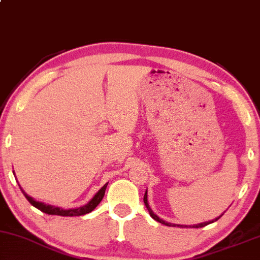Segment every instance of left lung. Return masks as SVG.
Here are the masks:
<instances>
[{"label":"left lung","mask_w":260,"mask_h":260,"mask_svg":"<svg viewBox=\"0 0 260 260\" xmlns=\"http://www.w3.org/2000/svg\"><path fill=\"white\" fill-rule=\"evenodd\" d=\"M144 203H145V207L147 208V210H149V214H150V216L152 217L153 219H155V221L157 222H159V223H161V224H165V225H167V226H180V228H202V226H206V225H208V224H210V223H214L215 221H217V219L222 216H218V217H216V218H214V219H211V221H208V222H203V223H199V224H193V225H183V224H174V223H170V222H166V221H164V219H161L160 217H158L157 215H155L153 211H152V209L150 208V206H149V202H147V189H146V191H145V194H144Z\"/></svg>","instance_id":"obj_1"}]
</instances>
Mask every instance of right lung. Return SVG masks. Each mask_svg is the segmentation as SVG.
Returning a JSON list of instances; mask_svg holds the SVG:
<instances>
[{
	"label": "right lung",
	"instance_id": "1",
	"mask_svg": "<svg viewBox=\"0 0 260 260\" xmlns=\"http://www.w3.org/2000/svg\"><path fill=\"white\" fill-rule=\"evenodd\" d=\"M13 173L15 174L14 171H13ZM15 178H16V175H15ZM107 185H108V182L98 191L96 194L94 195L93 199H91L90 201L87 203V205L79 207V208H72V209H63V208H61V207H55L52 205H47V203H44V202L36 201L34 198H31L30 195H27L25 191L23 190L21 186L19 185L18 186H19V188H21L22 193L24 194V197L26 198L27 201H29L34 207H36V208L43 211V213L49 214V215H59V216H81V215L88 214V213H90V211H93L95 208H96V207L99 206V203L102 201L103 197H105Z\"/></svg>",
	"mask_w": 260,
	"mask_h": 260
}]
</instances>
